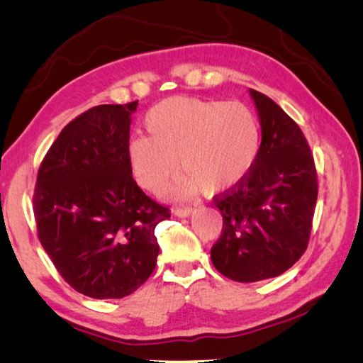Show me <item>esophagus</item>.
<instances>
[{"instance_id":"34e87169","label":"esophagus","mask_w":363,"mask_h":363,"mask_svg":"<svg viewBox=\"0 0 363 363\" xmlns=\"http://www.w3.org/2000/svg\"><path fill=\"white\" fill-rule=\"evenodd\" d=\"M174 213L177 215V217H180V218H186V217H189V215H193V213H194V208H189V207L175 208Z\"/></svg>"}]
</instances>
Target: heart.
Segmentation results:
<instances>
[{
	"mask_svg": "<svg viewBox=\"0 0 363 363\" xmlns=\"http://www.w3.org/2000/svg\"><path fill=\"white\" fill-rule=\"evenodd\" d=\"M148 137L132 138L127 162L137 183L159 191L180 161L182 174L164 194L191 199L231 191L253 169L262 146L258 116L242 101L170 97L152 106L145 118Z\"/></svg>",
	"mask_w": 363,
	"mask_h": 363,
	"instance_id": "obj_1",
	"label": "heart"
}]
</instances>
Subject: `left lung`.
Segmentation results:
<instances>
[{"label":"left lung","mask_w":363,"mask_h":363,"mask_svg":"<svg viewBox=\"0 0 363 363\" xmlns=\"http://www.w3.org/2000/svg\"><path fill=\"white\" fill-rule=\"evenodd\" d=\"M262 146L249 177L215 198L223 233L212 247L217 271L258 282L291 268L306 250L317 201V174L306 138L276 101L249 89Z\"/></svg>","instance_id":"1"}]
</instances>
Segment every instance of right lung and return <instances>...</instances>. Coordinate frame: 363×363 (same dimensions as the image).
Returning <instances> with one entry per match:
<instances>
[{"label": "right lung", "instance_id": "obj_1", "mask_svg": "<svg viewBox=\"0 0 363 363\" xmlns=\"http://www.w3.org/2000/svg\"><path fill=\"white\" fill-rule=\"evenodd\" d=\"M138 101L99 105L63 127L38 172V238L60 276L95 300L135 291L155 271V228L170 217L132 178L127 145Z\"/></svg>", "mask_w": 363, "mask_h": 363}]
</instances>
